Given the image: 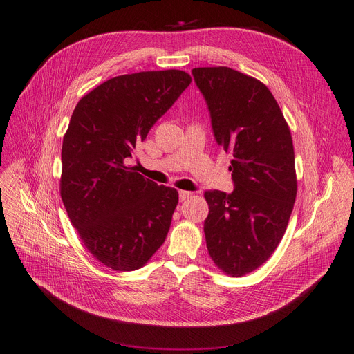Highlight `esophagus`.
I'll return each mask as SVG.
<instances>
[{"label": "esophagus", "instance_id": "obj_1", "mask_svg": "<svg viewBox=\"0 0 354 354\" xmlns=\"http://www.w3.org/2000/svg\"><path fill=\"white\" fill-rule=\"evenodd\" d=\"M190 196H192V192H186V190H180V192H178V199H180V202L186 201V199L190 198Z\"/></svg>", "mask_w": 354, "mask_h": 354}]
</instances>
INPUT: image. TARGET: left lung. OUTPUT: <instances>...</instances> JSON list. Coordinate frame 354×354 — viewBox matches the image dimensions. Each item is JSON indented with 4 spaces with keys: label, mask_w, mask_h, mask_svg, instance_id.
Instances as JSON below:
<instances>
[{
    "label": "left lung",
    "mask_w": 354,
    "mask_h": 354,
    "mask_svg": "<svg viewBox=\"0 0 354 354\" xmlns=\"http://www.w3.org/2000/svg\"><path fill=\"white\" fill-rule=\"evenodd\" d=\"M218 145L233 153L234 190H206V248L225 274L243 277L265 263L281 241L297 180L291 133L262 82L230 67L193 68Z\"/></svg>",
    "instance_id": "obj_1"
}]
</instances>
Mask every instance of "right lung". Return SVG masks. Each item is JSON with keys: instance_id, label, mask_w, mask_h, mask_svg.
Returning <instances> with one entry per match:
<instances>
[{"instance_id": "add662e5", "label": "right lung", "mask_w": 354, "mask_h": 354, "mask_svg": "<svg viewBox=\"0 0 354 354\" xmlns=\"http://www.w3.org/2000/svg\"><path fill=\"white\" fill-rule=\"evenodd\" d=\"M190 82L181 70L117 76L84 95L71 114L61 199L83 245L114 271L139 270L165 241L177 190L124 161Z\"/></svg>"}]
</instances>
